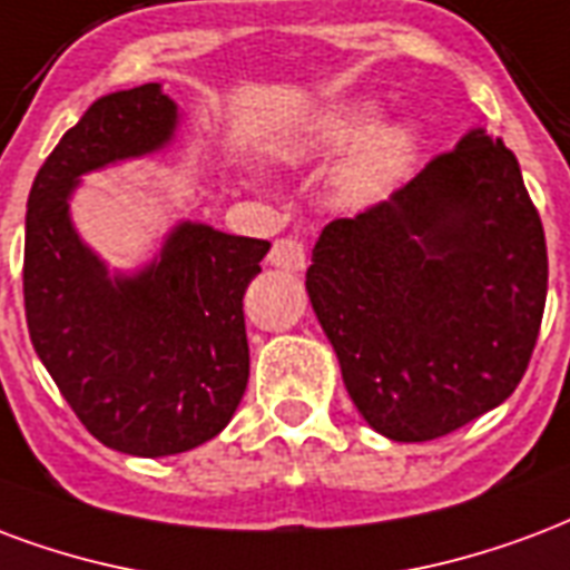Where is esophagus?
Listing matches in <instances>:
<instances>
[{"label": "esophagus", "instance_id": "1", "mask_svg": "<svg viewBox=\"0 0 570 570\" xmlns=\"http://www.w3.org/2000/svg\"><path fill=\"white\" fill-rule=\"evenodd\" d=\"M268 265L274 268H284V272H302L307 265L305 244L298 238H277L268 250Z\"/></svg>", "mask_w": 570, "mask_h": 570}]
</instances>
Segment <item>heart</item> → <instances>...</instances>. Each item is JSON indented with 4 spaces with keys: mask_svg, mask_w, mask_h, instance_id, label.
<instances>
[{
    "mask_svg": "<svg viewBox=\"0 0 570 570\" xmlns=\"http://www.w3.org/2000/svg\"><path fill=\"white\" fill-rule=\"evenodd\" d=\"M277 159L286 166H307L338 156L332 168V199L341 208H374L402 187L414 166L420 138L414 126L381 124L374 102L332 105L311 117L302 129L277 141Z\"/></svg>",
    "mask_w": 570,
    "mask_h": 570,
    "instance_id": "obj_1",
    "label": "heart"
}]
</instances>
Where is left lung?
<instances>
[{
    "instance_id": "8db88e82",
    "label": "left lung",
    "mask_w": 570,
    "mask_h": 570,
    "mask_svg": "<svg viewBox=\"0 0 570 570\" xmlns=\"http://www.w3.org/2000/svg\"><path fill=\"white\" fill-rule=\"evenodd\" d=\"M307 296L365 423L432 441L499 407L532 360L547 242L517 156L462 135L314 244Z\"/></svg>"
}]
</instances>
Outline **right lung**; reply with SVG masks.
<instances>
[{
	"label": "right lung",
	"mask_w": 570,
	"mask_h": 570,
	"mask_svg": "<svg viewBox=\"0 0 570 570\" xmlns=\"http://www.w3.org/2000/svg\"><path fill=\"white\" fill-rule=\"evenodd\" d=\"M180 111L163 83L108 92L38 168L27 202L23 302L38 360L87 432L129 456L220 435L247 390L244 293L272 244L184 220L138 272H111L71 223L83 175L159 154Z\"/></svg>",
	"instance_id": "add662e5"
}]
</instances>
